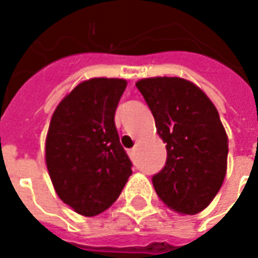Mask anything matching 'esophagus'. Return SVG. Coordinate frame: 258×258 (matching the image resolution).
I'll return each mask as SVG.
<instances>
[{
	"mask_svg": "<svg viewBox=\"0 0 258 258\" xmlns=\"http://www.w3.org/2000/svg\"><path fill=\"white\" fill-rule=\"evenodd\" d=\"M127 152H128V155H130V158H134V148H131V149H127Z\"/></svg>",
	"mask_w": 258,
	"mask_h": 258,
	"instance_id": "esophagus-1",
	"label": "esophagus"
}]
</instances>
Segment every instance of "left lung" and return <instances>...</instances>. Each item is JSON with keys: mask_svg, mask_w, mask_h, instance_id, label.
Returning <instances> with one entry per match:
<instances>
[{"mask_svg": "<svg viewBox=\"0 0 258 258\" xmlns=\"http://www.w3.org/2000/svg\"><path fill=\"white\" fill-rule=\"evenodd\" d=\"M166 144V163L152 176L158 197L172 210L194 215L217 196L226 174L228 137L204 92L183 78L138 81Z\"/></svg>", "mask_w": 258, "mask_h": 258, "instance_id": "1", "label": "left lung"}]
</instances>
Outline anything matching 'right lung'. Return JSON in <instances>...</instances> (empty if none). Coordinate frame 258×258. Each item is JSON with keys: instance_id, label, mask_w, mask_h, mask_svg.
Listing matches in <instances>:
<instances>
[{"instance_id": "obj_1", "label": "right lung", "mask_w": 258, "mask_h": 258, "mask_svg": "<svg viewBox=\"0 0 258 258\" xmlns=\"http://www.w3.org/2000/svg\"><path fill=\"white\" fill-rule=\"evenodd\" d=\"M125 86L117 78L85 81L61 100L50 121V179L58 197L85 217L107 210L133 174L114 124Z\"/></svg>"}]
</instances>
